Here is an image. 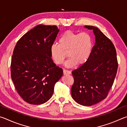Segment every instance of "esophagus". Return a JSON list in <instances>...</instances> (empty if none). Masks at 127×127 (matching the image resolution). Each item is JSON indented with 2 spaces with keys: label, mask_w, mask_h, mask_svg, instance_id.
I'll return each mask as SVG.
<instances>
[{
  "label": "esophagus",
  "mask_w": 127,
  "mask_h": 127,
  "mask_svg": "<svg viewBox=\"0 0 127 127\" xmlns=\"http://www.w3.org/2000/svg\"><path fill=\"white\" fill-rule=\"evenodd\" d=\"M63 72H64V75H70V74H71L70 71H68V70H64Z\"/></svg>",
  "instance_id": "34e87169"
}]
</instances>
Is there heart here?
<instances>
[{
    "label": "heart",
    "instance_id": "b5f03b06",
    "mask_svg": "<svg viewBox=\"0 0 127 127\" xmlns=\"http://www.w3.org/2000/svg\"><path fill=\"white\" fill-rule=\"evenodd\" d=\"M93 47V39L90 33H77L67 31L59 38V43H54L50 47L51 58L57 65L64 62L68 56L70 57L65 62L68 67L75 65L80 66L85 64L90 57Z\"/></svg>",
    "mask_w": 127,
    "mask_h": 127
}]
</instances>
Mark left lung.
Here are the masks:
<instances>
[{"mask_svg": "<svg viewBox=\"0 0 127 127\" xmlns=\"http://www.w3.org/2000/svg\"><path fill=\"white\" fill-rule=\"evenodd\" d=\"M84 27L93 31L95 43L87 62L72 71L74 83L71 95L80 105L92 106L108 96L116 76L118 64L112 42L97 27Z\"/></svg>", "mask_w": 127, "mask_h": 127, "instance_id": "left-lung-1", "label": "left lung"}]
</instances>
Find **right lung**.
<instances>
[{
	"instance_id": "add662e5",
	"label": "right lung",
	"mask_w": 127,
	"mask_h": 127,
	"mask_svg": "<svg viewBox=\"0 0 127 127\" xmlns=\"http://www.w3.org/2000/svg\"><path fill=\"white\" fill-rule=\"evenodd\" d=\"M59 32L56 26L39 24L24 34L15 46L11 77L18 93L29 104L39 105L47 101L63 75L50 55V47Z\"/></svg>"
}]
</instances>
